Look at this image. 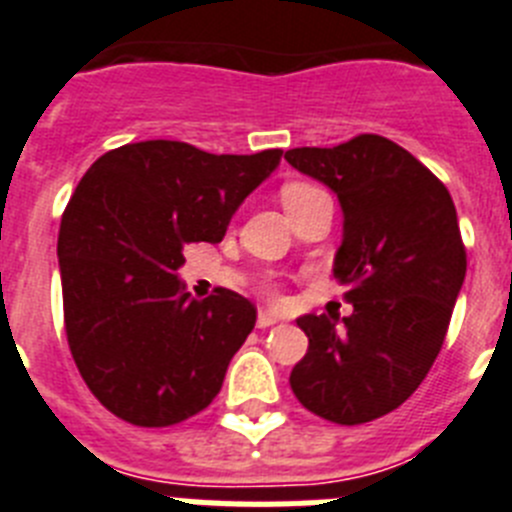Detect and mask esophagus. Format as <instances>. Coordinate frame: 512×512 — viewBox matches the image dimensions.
<instances>
[{
    "instance_id": "obj_1",
    "label": "esophagus",
    "mask_w": 512,
    "mask_h": 512,
    "mask_svg": "<svg viewBox=\"0 0 512 512\" xmlns=\"http://www.w3.org/2000/svg\"><path fill=\"white\" fill-rule=\"evenodd\" d=\"M275 322H278V319H275L273 314H268V311H260V314H257V327H260V330H268Z\"/></svg>"
}]
</instances>
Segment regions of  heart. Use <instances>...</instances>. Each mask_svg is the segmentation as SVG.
<instances>
[{
	"instance_id": "heart-1",
	"label": "heart",
	"mask_w": 512,
	"mask_h": 512,
	"mask_svg": "<svg viewBox=\"0 0 512 512\" xmlns=\"http://www.w3.org/2000/svg\"><path fill=\"white\" fill-rule=\"evenodd\" d=\"M317 185H309V182H288V185H283L281 188V203L283 206H293V203L304 201L306 195L317 193Z\"/></svg>"
}]
</instances>
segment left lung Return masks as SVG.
I'll list each match as a JSON object with an SVG mask.
<instances>
[{
  "label": "left lung",
  "mask_w": 512,
  "mask_h": 512,
  "mask_svg": "<svg viewBox=\"0 0 512 512\" xmlns=\"http://www.w3.org/2000/svg\"><path fill=\"white\" fill-rule=\"evenodd\" d=\"M342 206L335 278L353 314L296 319L309 350L291 371L306 410L337 425L389 415L415 394L446 340L466 275L451 193L410 151L361 133L332 149L286 151Z\"/></svg>",
  "instance_id": "1"
}]
</instances>
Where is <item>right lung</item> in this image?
I'll return each instance as SVG.
<instances>
[{
	"label": "right lung",
	"mask_w": 512,
	"mask_h": 512,
	"mask_svg": "<svg viewBox=\"0 0 512 512\" xmlns=\"http://www.w3.org/2000/svg\"><path fill=\"white\" fill-rule=\"evenodd\" d=\"M281 154L139 141L102 154L79 180L59 229L64 327L84 384L115 417L167 428L221 391L257 309L229 288L190 299L177 268L188 244L224 239Z\"/></svg>",
	"instance_id": "add662e5"
}]
</instances>
